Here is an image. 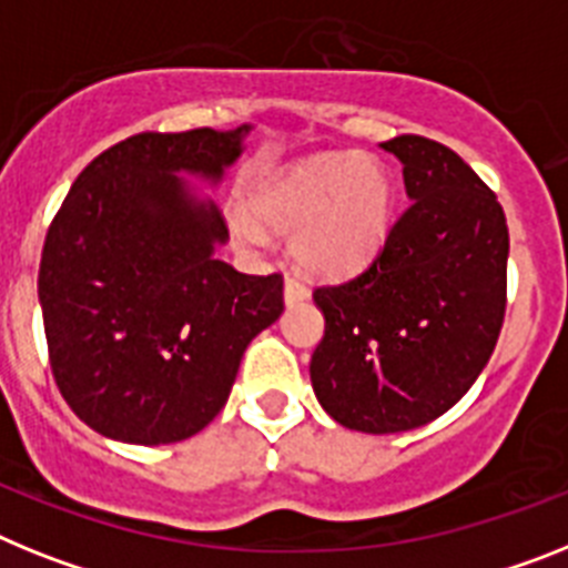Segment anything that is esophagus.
Wrapping results in <instances>:
<instances>
[{
    "label": "esophagus",
    "mask_w": 568,
    "mask_h": 568,
    "mask_svg": "<svg viewBox=\"0 0 568 568\" xmlns=\"http://www.w3.org/2000/svg\"><path fill=\"white\" fill-rule=\"evenodd\" d=\"M285 305H297L303 300H308V285L300 277H285Z\"/></svg>",
    "instance_id": "1"
}]
</instances>
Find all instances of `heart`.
Returning <instances> with one entry per match:
<instances>
[{
	"label": "heart",
	"mask_w": 568,
	"mask_h": 568,
	"mask_svg": "<svg viewBox=\"0 0 568 568\" xmlns=\"http://www.w3.org/2000/svg\"><path fill=\"white\" fill-rule=\"evenodd\" d=\"M254 213L291 234V254L305 271L343 277L366 265L386 240L392 182L372 156H312L260 182ZM255 217L236 211L231 231L248 248H265L268 234Z\"/></svg>",
	"instance_id": "heart-1"
}]
</instances>
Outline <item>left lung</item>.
Here are the masks:
<instances>
[{"label":"left lung","mask_w":568,"mask_h":568,"mask_svg":"<svg viewBox=\"0 0 568 568\" xmlns=\"http://www.w3.org/2000/svg\"><path fill=\"white\" fill-rule=\"evenodd\" d=\"M403 162L408 209L357 277L320 285V406L345 428L426 426L471 388L506 314L509 229L486 182L440 142H379Z\"/></svg>","instance_id":"8db88e82"}]
</instances>
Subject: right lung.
<instances>
[{
    "label": "right lung",
    "mask_w": 568,
    "mask_h": 568,
    "mask_svg": "<svg viewBox=\"0 0 568 568\" xmlns=\"http://www.w3.org/2000/svg\"><path fill=\"white\" fill-rule=\"evenodd\" d=\"M248 131L128 136L77 176L48 229L39 305L53 379L111 440L162 446L202 432L251 339L283 314V277L216 260L223 214L182 180L216 185Z\"/></svg>",
    "instance_id": "obj_1"
}]
</instances>
